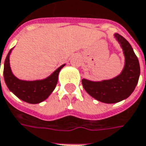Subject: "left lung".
<instances>
[{
    "label": "left lung",
    "instance_id": "left-lung-1",
    "mask_svg": "<svg viewBox=\"0 0 146 146\" xmlns=\"http://www.w3.org/2000/svg\"><path fill=\"white\" fill-rule=\"evenodd\" d=\"M114 35L123 49L125 58L122 72L117 77L110 80L101 82L82 80L85 90L94 98L105 103H118L128 98L136 88L140 77L138 59L132 46L120 35L115 34Z\"/></svg>",
    "mask_w": 146,
    "mask_h": 146
}]
</instances>
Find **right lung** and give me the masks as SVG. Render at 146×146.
<instances>
[{
  "label": "right lung",
  "mask_w": 146,
  "mask_h": 146,
  "mask_svg": "<svg viewBox=\"0 0 146 146\" xmlns=\"http://www.w3.org/2000/svg\"><path fill=\"white\" fill-rule=\"evenodd\" d=\"M9 52L4 64V79L9 90L24 102L36 104L44 101L52 93L58 82V75L65 64H62L50 76L43 80L23 81L16 78L11 71Z\"/></svg>",
  "instance_id": "add662e5"
}]
</instances>
